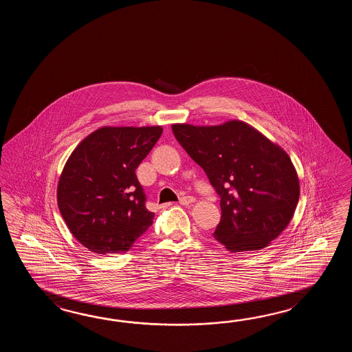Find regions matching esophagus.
Listing matches in <instances>:
<instances>
[{
  "mask_svg": "<svg viewBox=\"0 0 352 352\" xmlns=\"http://www.w3.org/2000/svg\"><path fill=\"white\" fill-rule=\"evenodd\" d=\"M194 201L195 199L192 196H184V197H181V199H179V204H181V205H184V206L191 205Z\"/></svg>",
  "mask_w": 352,
  "mask_h": 352,
  "instance_id": "obj_1",
  "label": "esophagus"
}]
</instances>
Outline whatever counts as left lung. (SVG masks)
Wrapping results in <instances>:
<instances>
[{
	"label": "left lung",
	"mask_w": 352,
	"mask_h": 352,
	"mask_svg": "<svg viewBox=\"0 0 352 352\" xmlns=\"http://www.w3.org/2000/svg\"><path fill=\"white\" fill-rule=\"evenodd\" d=\"M173 132L220 196L219 243L239 253L261 250L279 236L299 199L297 171L285 150L241 120L173 124Z\"/></svg>",
	"instance_id": "8db88e82"
}]
</instances>
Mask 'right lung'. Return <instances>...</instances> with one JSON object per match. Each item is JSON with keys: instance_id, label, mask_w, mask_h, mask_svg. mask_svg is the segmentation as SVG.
<instances>
[{"instance_id": "obj_1", "label": "right lung", "mask_w": 352, "mask_h": 352, "mask_svg": "<svg viewBox=\"0 0 352 352\" xmlns=\"http://www.w3.org/2000/svg\"><path fill=\"white\" fill-rule=\"evenodd\" d=\"M161 135V126L102 127L67 158L58 206L75 239L90 252L124 253L153 223L135 168Z\"/></svg>"}]
</instances>
